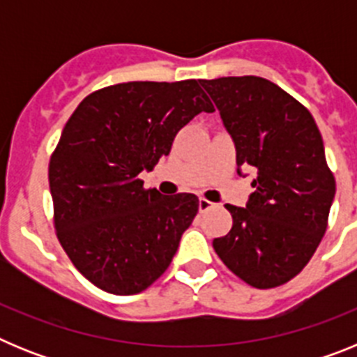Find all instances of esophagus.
<instances>
[{
	"mask_svg": "<svg viewBox=\"0 0 357 357\" xmlns=\"http://www.w3.org/2000/svg\"><path fill=\"white\" fill-rule=\"evenodd\" d=\"M211 207H214V204L207 200V198H200V200H198V209H200V213H206Z\"/></svg>",
	"mask_w": 357,
	"mask_h": 357,
	"instance_id": "34e87169",
	"label": "esophagus"
}]
</instances>
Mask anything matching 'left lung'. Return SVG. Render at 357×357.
I'll use <instances>...</instances> for the list:
<instances>
[{
  "mask_svg": "<svg viewBox=\"0 0 357 357\" xmlns=\"http://www.w3.org/2000/svg\"><path fill=\"white\" fill-rule=\"evenodd\" d=\"M200 84L234 139L238 168L257 172L247 207L225 206L232 229L214 239V252L254 288L286 284L320 245L336 193L320 130L298 100L266 78Z\"/></svg>",
  "mask_w": 357,
  "mask_h": 357,
  "instance_id": "obj_1",
  "label": "left lung"
}]
</instances>
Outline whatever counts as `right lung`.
<instances>
[{"label": "right lung", "instance_id": "add662e5", "mask_svg": "<svg viewBox=\"0 0 357 357\" xmlns=\"http://www.w3.org/2000/svg\"><path fill=\"white\" fill-rule=\"evenodd\" d=\"M214 105L200 82H125L82 100L50 157L53 225L78 272L114 295L150 288L198 213L189 193L162 197L139 173L168 155L182 127Z\"/></svg>", "mask_w": 357, "mask_h": 357}]
</instances>
